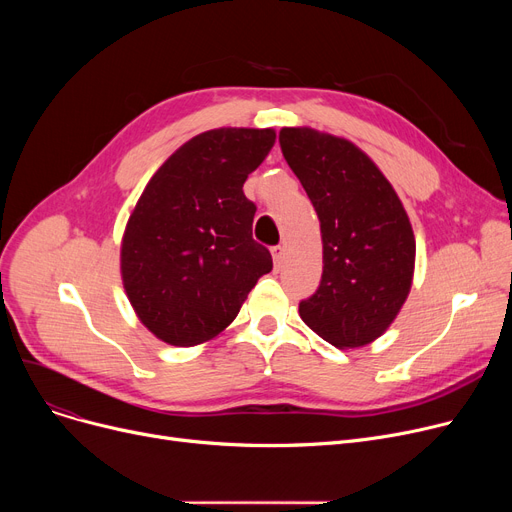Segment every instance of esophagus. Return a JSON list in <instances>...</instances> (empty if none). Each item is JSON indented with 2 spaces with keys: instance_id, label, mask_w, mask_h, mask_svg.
<instances>
[{
  "instance_id": "obj_1",
  "label": "esophagus",
  "mask_w": 512,
  "mask_h": 512,
  "mask_svg": "<svg viewBox=\"0 0 512 512\" xmlns=\"http://www.w3.org/2000/svg\"><path fill=\"white\" fill-rule=\"evenodd\" d=\"M272 257H274V263L280 265V263L284 261V247H280V245L274 247V249H272Z\"/></svg>"
}]
</instances>
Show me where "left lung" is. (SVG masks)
I'll use <instances>...</instances> for the list:
<instances>
[{"label": "left lung", "instance_id": "obj_1", "mask_svg": "<svg viewBox=\"0 0 512 512\" xmlns=\"http://www.w3.org/2000/svg\"><path fill=\"white\" fill-rule=\"evenodd\" d=\"M280 147L317 211L324 242V274L299 303V315L338 348L365 346L388 330L409 297V215L380 168L351 141L303 126L282 128Z\"/></svg>", "mask_w": 512, "mask_h": 512}]
</instances>
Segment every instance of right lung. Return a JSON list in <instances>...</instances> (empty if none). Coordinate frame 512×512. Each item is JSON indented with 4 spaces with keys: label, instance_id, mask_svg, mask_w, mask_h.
Segmentation results:
<instances>
[{
    "label": "right lung",
    "instance_id": "right-lung-1",
    "mask_svg": "<svg viewBox=\"0 0 512 512\" xmlns=\"http://www.w3.org/2000/svg\"><path fill=\"white\" fill-rule=\"evenodd\" d=\"M274 143V128L207 130L145 186L124 230L120 272L134 313L159 340L215 338L272 272L270 251L253 240L257 207L242 184Z\"/></svg>",
    "mask_w": 512,
    "mask_h": 512
}]
</instances>
